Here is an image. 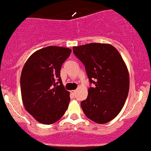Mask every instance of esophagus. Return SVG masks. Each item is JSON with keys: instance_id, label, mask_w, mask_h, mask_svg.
I'll return each mask as SVG.
<instances>
[{"instance_id": "obj_1", "label": "esophagus", "mask_w": 151, "mask_h": 151, "mask_svg": "<svg viewBox=\"0 0 151 151\" xmlns=\"http://www.w3.org/2000/svg\"><path fill=\"white\" fill-rule=\"evenodd\" d=\"M71 93L72 94H74L76 93V91H75V90H72V91H71Z\"/></svg>"}]
</instances>
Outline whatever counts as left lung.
Wrapping results in <instances>:
<instances>
[{
  "label": "left lung",
  "mask_w": 151,
  "mask_h": 151,
  "mask_svg": "<svg viewBox=\"0 0 151 151\" xmlns=\"http://www.w3.org/2000/svg\"><path fill=\"white\" fill-rule=\"evenodd\" d=\"M85 67L91 83L87 99L81 102L85 115L100 124L115 118L122 109L129 90V75L119 52L109 44L91 43L73 47Z\"/></svg>",
  "instance_id": "1"
}]
</instances>
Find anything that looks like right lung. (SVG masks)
Returning a JSON list of instances; mask_svg holds the SVG:
<instances>
[{"instance_id":"add662e5","label":"right lung","mask_w":151,"mask_h":151,"mask_svg":"<svg viewBox=\"0 0 151 151\" xmlns=\"http://www.w3.org/2000/svg\"><path fill=\"white\" fill-rule=\"evenodd\" d=\"M71 52V49L66 47H45L33 53L22 68V103L27 112L39 123H55L68 108L69 92L64 88L60 73Z\"/></svg>"}]
</instances>
